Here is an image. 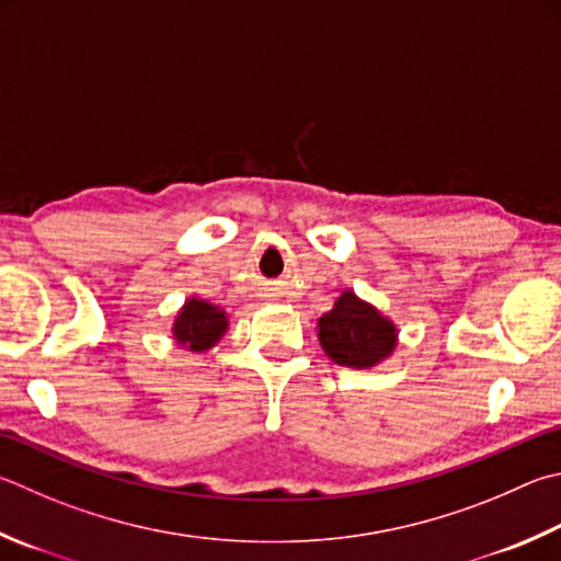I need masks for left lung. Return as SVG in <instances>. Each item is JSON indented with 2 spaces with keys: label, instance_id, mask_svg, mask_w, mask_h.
I'll return each mask as SVG.
<instances>
[{
  "label": "left lung",
  "instance_id": "left-lung-1",
  "mask_svg": "<svg viewBox=\"0 0 561 561\" xmlns=\"http://www.w3.org/2000/svg\"><path fill=\"white\" fill-rule=\"evenodd\" d=\"M319 341L333 363L360 370L390 358L397 329L368 301L343 291L333 309L319 319Z\"/></svg>",
  "mask_w": 561,
  "mask_h": 561
}]
</instances>
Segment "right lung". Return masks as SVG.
Here are the masks:
<instances>
[{"mask_svg":"<svg viewBox=\"0 0 561 561\" xmlns=\"http://www.w3.org/2000/svg\"><path fill=\"white\" fill-rule=\"evenodd\" d=\"M226 331H228L226 311L216 307V304H210L206 299H196V297H191L186 304H183V309L176 313L174 329H171L176 343L193 353L213 348Z\"/></svg>","mask_w":561,"mask_h":561,"instance_id":"right-lung-1","label":"right lung"}]
</instances>
